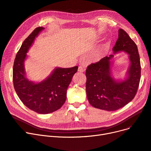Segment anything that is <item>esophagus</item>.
<instances>
[{"instance_id":"esophagus-1","label":"esophagus","mask_w":151,"mask_h":151,"mask_svg":"<svg viewBox=\"0 0 151 151\" xmlns=\"http://www.w3.org/2000/svg\"><path fill=\"white\" fill-rule=\"evenodd\" d=\"M78 71L79 72H81V73L84 72L85 71V68L82 66H80L78 67Z\"/></svg>"}]
</instances>
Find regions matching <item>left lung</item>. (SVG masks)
<instances>
[{
  "instance_id": "left-lung-1",
  "label": "left lung",
  "mask_w": 151,
  "mask_h": 151,
  "mask_svg": "<svg viewBox=\"0 0 151 151\" xmlns=\"http://www.w3.org/2000/svg\"><path fill=\"white\" fill-rule=\"evenodd\" d=\"M113 53L124 52L129 55L130 65L124 80L113 77L111 60L114 55L92 63L86 70V91L89 103L93 107L113 111L131 102L137 93L141 79V63L136 44L127 33L119 30Z\"/></svg>"
}]
</instances>
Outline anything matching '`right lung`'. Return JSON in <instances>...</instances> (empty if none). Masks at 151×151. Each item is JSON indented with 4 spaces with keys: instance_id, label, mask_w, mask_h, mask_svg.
<instances>
[{
    "instance_id": "obj_1",
    "label": "right lung",
    "mask_w": 151,
    "mask_h": 151,
    "mask_svg": "<svg viewBox=\"0 0 151 151\" xmlns=\"http://www.w3.org/2000/svg\"><path fill=\"white\" fill-rule=\"evenodd\" d=\"M44 29L41 27L36 28L22 43L14 60L13 83L19 98L27 108L37 113L45 114L54 112L63 105L67 88L78 67H57L47 78L39 83L27 78L24 67L27 53L35 37Z\"/></svg>"
}]
</instances>
